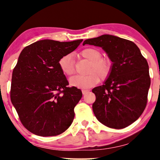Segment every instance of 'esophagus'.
<instances>
[{
    "label": "esophagus",
    "mask_w": 160,
    "mask_h": 160,
    "mask_svg": "<svg viewBox=\"0 0 160 160\" xmlns=\"http://www.w3.org/2000/svg\"><path fill=\"white\" fill-rule=\"evenodd\" d=\"M89 92V90H88V89H82V94H83V95H85V94Z\"/></svg>",
    "instance_id": "esophagus-1"
}]
</instances>
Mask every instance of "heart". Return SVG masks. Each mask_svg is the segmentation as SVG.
Here are the masks:
<instances>
[{
	"mask_svg": "<svg viewBox=\"0 0 160 160\" xmlns=\"http://www.w3.org/2000/svg\"><path fill=\"white\" fill-rule=\"evenodd\" d=\"M81 56L90 62L88 75L75 76L70 78L72 86L81 89H87L95 86L100 78L105 80L110 75L112 62L110 59L102 58V53L96 48H87L81 52ZM59 66L65 75L72 76L76 72V62L71 54H65L59 60Z\"/></svg>",
	"mask_w": 160,
	"mask_h": 160,
	"instance_id": "heart-1",
	"label": "heart"
}]
</instances>
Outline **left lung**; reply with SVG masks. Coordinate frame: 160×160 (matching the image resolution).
Segmentation results:
<instances>
[{"mask_svg":"<svg viewBox=\"0 0 160 160\" xmlns=\"http://www.w3.org/2000/svg\"><path fill=\"white\" fill-rule=\"evenodd\" d=\"M85 44L102 47L113 62L104 84L92 89L96 118L111 128L130 125L141 117L147 103L151 78L146 58L132 41L111 35L87 39Z\"/></svg>","mask_w":160,"mask_h":160,"instance_id":"8db88e82","label":"left lung"}]
</instances>
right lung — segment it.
Masks as SVG:
<instances>
[{"instance_id":"1","label":"right lung","mask_w":160,"mask_h":160,"mask_svg":"<svg viewBox=\"0 0 160 160\" xmlns=\"http://www.w3.org/2000/svg\"><path fill=\"white\" fill-rule=\"evenodd\" d=\"M82 41L41 40L25 47L19 54L13 70L10 97L20 122L30 132L54 136L73 122L74 108L82 92L77 87H68L59 60Z\"/></svg>"}]
</instances>
